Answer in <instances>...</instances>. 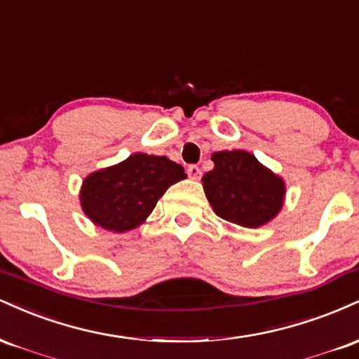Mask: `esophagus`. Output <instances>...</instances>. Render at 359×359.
I'll return each mask as SVG.
<instances>
[{"label":"esophagus","instance_id":"1","mask_svg":"<svg viewBox=\"0 0 359 359\" xmlns=\"http://www.w3.org/2000/svg\"><path fill=\"white\" fill-rule=\"evenodd\" d=\"M187 175H189V179L199 180L201 175H203V172H201V168L197 165H191L187 168Z\"/></svg>","mask_w":359,"mask_h":359}]
</instances>
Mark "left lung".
<instances>
[{"instance_id": "8db88e82", "label": "left lung", "mask_w": 359, "mask_h": 359, "mask_svg": "<svg viewBox=\"0 0 359 359\" xmlns=\"http://www.w3.org/2000/svg\"><path fill=\"white\" fill-rule=\"evenodd\" d=\"M211 160L203 187L217 216L243 228H259L278 216L287 194L282 177L245 150L216 151Z\"/></svg>"}]
</instances>
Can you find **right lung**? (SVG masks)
<instances>
[{
    "instance_id": "right-lung-1",
    "label": "right lung",
    "mask_w": 359,
    "mask_h": 359,
    "mask_svg": "<svg viewBox=\"0 0 359 359\" xmlns=\"http://www.w3.org/2000/svg\"><path fill=\"white\" fill-rule=\"evenodd\" d=\"M184 167L167 156L133 154L82 180L79 201L93 224L106 231L138 228L170 185L185 179Z\"/></svg>"
}]
</instances>
